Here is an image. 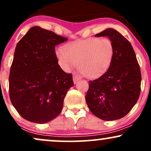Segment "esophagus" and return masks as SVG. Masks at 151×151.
<instances>
[{"label":"esophagus","mask_w":151,"mask_h":151,"mask_svg":"<svg viewBox=\"0 0 151 151\" xmlns=\"http://www.w3.org/2000/svg\"><path fill=\"white\" fill-rule=\"evenodd\" d=\"M79 79H79V77H78L77 76H74L73 77V81H74V84H76V83H77V81L79 80Z\"/></svg>","instance_id":"1"}]
</instances>
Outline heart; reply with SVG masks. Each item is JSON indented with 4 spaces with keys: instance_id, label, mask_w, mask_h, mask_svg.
I'll return each mask as SVG.
<instances>
[{
    "instance_id": "obj_1",
    "label": "heart",
    "mask_w": 151,
    "mask_h": 151,
    "mask_svg": "<svg viewBox=\"0 0 151 151\" xmlns=\"http://www.w3.org/2000/svg\"><path fill=\"white\" fill-rule=\"evenodd\" d=\"M59 62L67 72L77 68L89 78L97 77L106 72L114 55L113 42L108 37H89L70 42L66 47L55 51Z\"/></svg>"
}]
</instances>
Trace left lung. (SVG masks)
Here are the masks:
<instances>
[{"label":"left lung","instance_id":"8db88e82","mask_svg":"<svg viewBox=\"0 0 151 151\" xmlns=\"http://www.w3.org/2000/svg\"><path fill=\"white\" fill-rule=\"evenodd\" d=\"M95 36H107L113 42L114 55L108 70L89 81L86 101L96 117L104 121L117 120L125 116L139 98L141 70L132 45L118 31L108 28Z\"/></svg>","mask_w":151,"mask_h":151}]
</instances>
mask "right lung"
<instances>
[{"label": "right lung", "instance_id": "right-lung-1", "mask_svg": "<svg viewBox=\"0 0 151 151\" xmlns=\"http://www.w3.org/2000/svg\"><path fill=\"white\" fill-rule=\"evenodd\" d=\"M67 40L52 31L31 27L15 47L9 76L12 104L25 120L45 124L61 113L72 74L58 65L55 46Z\"/></svg>", "mask_w": 151, "mask_h": 151}]
</instances>
